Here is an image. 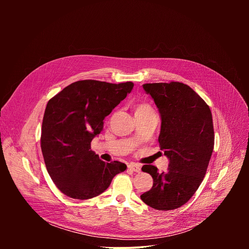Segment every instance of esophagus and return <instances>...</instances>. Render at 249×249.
Returning a JSON list of instances; mask_svg holds the SVG:
<instances>
[{
  "label": "esophagus",
  "mask_w": 249,
  "mask_h": 249,
  "mask_svg": "<svg viewBox=\"0 0 249 249\" xmlns=\"http://www.w3.org/2000/svg\"><path fill=\"white\" fill-rule=\"evenodd\" d=\"M128 168L135 171V172H140L141 171V165L137 163H131L128 165Z\"/></svg>",
  "instance_id": "34e87169"
}]
</instances>
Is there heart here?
I'll return each mask as SVG.
<instances>
[{
	"label": "heart",
	"mask_w": 249,
	"mask_h": 249,
	"mask_svg": "<svg viewBox=\"0 0 249 249\" xmlns=\"http://www.w3.org/2000/svg\"><path fill=\"white\" fill-rule=\"evenodd\" d=\"M146 110H153L151 106L147 103H139L136 105L135 108V112H139V111H146Z\"/></svg>",
	"instance_id": "heart-1"
}]
</instances>
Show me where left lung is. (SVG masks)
Instances as JSON below:
<instances>
[{
  "instance_id": "8db88e82",
  "label": "left lung",
  "mask_w": 249,
  "mask_h": 249,
  "mask_svg": "<svg viewBox=\"0 0 249 249\" xmlns=\"http://www.w3.org/2000/svg\"><path fill=\"white\" fill-rule=\"evenodd\" d=\"M143 88L159 108V143L169 164L161 173L151 164L142 167L154 183L141 199L156 210H174L194 195L206 174L215 142L211 109L182 83L145 84Z\"/></svg>"
}]
</instances>
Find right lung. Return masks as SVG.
<instances>
[{
	"instance_id": "obj_1",
	"label": "right lung",
	"mask_w": 249,
	"mask_h": 249,
	"mask_svg": "<svg viewBox=\"0 0 249 249\" xmlns=\"http://www.w3.org/2000/svg\"><path fill=\"white\" fill-rule=\"evenodd\" d=\"M134 84L78 81L47 103L41 129V151L47 171L68 197L86 200L107 189L127 166L105 162L90 150L103 120L131 92Z\"/></svg>"
}]
</instances>
